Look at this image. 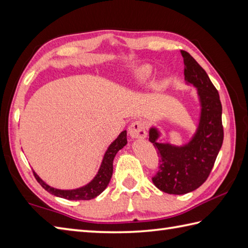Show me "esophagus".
I'll use <instances>...</instances> for the list:
<instances>
[{
    "instance_id": "obj_1",
    "label": "esophagus",
    "mask_w": 248,
    "mask_h": 248,
    "mask_svg": "<svg viewBox=\"0 0 248 248\" xmlns=\"http://www.w3.org/2000/svg\"><path fill=\"white\" fill-rule=\"evenodd\" d=\"M129 134L132 139H145L147 136L146 124L143 120H135L129 127Z\"/></svg>"
}]
</instances>
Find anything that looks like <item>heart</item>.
<instances>
[{"mask_svg": "<svg viewBox=\"0 0 248 248\" xmlns=\"http://www.w3.org/2000/svg\"><path fill=\"white\" fill-rule=\"evenodd\" d=\"M150 73H151V69L148 66L140 67L139 69L136 70V76H138L140 80H146V78L150 76Z\"/></svg>", "mask_w": 248, "mask_h": 248, "instance_id": "obj_1", "label": "heart"}]
</instances>
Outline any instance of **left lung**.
<instances>
[{
  "instance_id": "left-lung-1",
  "label": "left lung",
  "mask_w": 248,
  "mask_h": 248,
  "mask_svg": "<svg viewBox=\"0 0 248 248\" xmlns=\"http://www.w3.org/2000/svg\"><path fill=\"white\" fill-rule=\"evenodd\" d=\"M184 62V77L196 87L202 112L196 133L183 146L157 143L160 132L149 130V140L157 149L159 170L152 182L162 192L175 195L186 194L198 188L207 180L223 145L222 103L217 89L202 66L181 51Z\"/></svg>"
}]
</instances>
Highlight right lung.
<instances>
[{"instance_id": "add662e5", "label": "right lung", "mask_w": 248, "mask_h": 248, "mask_svg": "<svg viewBox=\"0 0 248 248\" xmlns=\"http://www.w3.org/2000/svg\"><path fill=\"white\" fill-rule=\"evenodd\" d=\"M125 145H127V131H123L118 138L109 145L107 152H105L101 166H100L96 177L88 184L82 187L76 189H57L45 183L35 171L34 176L36 180L38 181V183L46 192H49L52 195H55L57 197H62L68 200H91L101 194L108 186L110 178H112L113 175L114 157L116 154L121 148H124Z\"/></svg>"}]
</instances>
